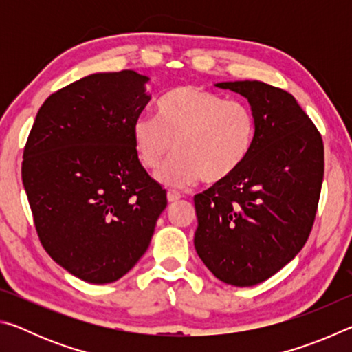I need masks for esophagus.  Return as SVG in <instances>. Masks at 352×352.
I'll list each match as a JSON object with an SVG mask.
<instances>
[{
	"mask_svg": "<svg viewBox=\"0 0 352 352\" xmlns=\"http://www.w3.org/2000/svg\"><path fill=\"white\" fill-rule=\"evenodd\" d=\"M182 199V194L178 192V190H174V189H169L168 190V200L170 201H177V200H180Z\"/></svg>",
	"mask_w": 352,
	"mask_h": 352,
	"instance_id": "34e87169",
	"label": "esophagus"
}]
</instances>
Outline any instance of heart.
Segmentation results:
<instances>
[{
	"label": "heart",
	"mask_w": 352,
	"mask_h": 352,
	"mask_svg": "<svg viewBox=\"0 0 352 352\" xmlns=\"http://www.w3.org/2000/svg\"><path fill=\"white\" fill-rule=\"evenodd\" d=\"M135 151L146 169H157L172 151L174 158L158 178L174 186L230 178L245 163L256 138L253 110L225 100L206 88L180 85L163 94L155 119L141 116L132 126Z\"/></svg>",
	"instance_id": "heart-1"
}]
</instances>
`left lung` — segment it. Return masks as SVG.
<instances>
[{
  "label": "left lung",
  "mask_w": 352,
  "mask_h": 352,
  "mask_svg": "<svg viewBox=\"0 0 352 352\" xmlns=\"http://www.w3.org/2000/svg\"><path fill=\"white\" fill-rule=\"evenodd\" d=\"M216 87L248 99L256 138L237 172L194 197V245L217 279L250 287L275 275L305 247L318 208L324 147L290 93L259 80Z\"/></svg>",
  "instance_id": "left-lung-1"
}]
</instances>
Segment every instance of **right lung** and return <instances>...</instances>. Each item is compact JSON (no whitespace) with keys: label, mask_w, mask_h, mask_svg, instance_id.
Listing matches in <instances>:
<instances>
[{"label":"right lung","mask_w":352,"mask_h":352,"mask_svg":"<svg viewBox=\"0 0 352 352\" xmlns=\"http://www.w3.org/2000/svg\"><path fill=\"white\" fill-rule=\"evenodd\" d=\"M147 82L132 69L82 77L45 100L28 136L21 178L38 239L87 283L126 275L168 205L132 138Z\"/></svg>","instance_id":"obj_1"}]
</instances>
